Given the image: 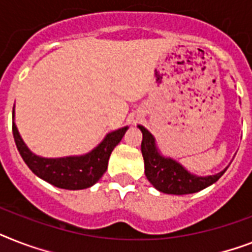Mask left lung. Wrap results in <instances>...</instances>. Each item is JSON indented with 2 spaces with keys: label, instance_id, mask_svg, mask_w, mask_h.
I'll return each mask as SVG.
<instances>
[{
  "label": "left lung",
  "instance_id": "8db88e82",
  "mask_svg": "<svg viewBox=\"0 0 252 252\" xmlns=\"http://www.w3.org/2000/svg\"><path fill=\"white\" fill-rule=\"evenodd\" d=\"M138 128L142 132L141 151L145 160V175L155 189H158L161 193L176 195L197 193L216 183L226 171L224 169L218 175L207 177L191 175L177 161L161 157L155 146L153 134L145 126H138Z\"/></svg>",
  "mask_w": 252,
  "mask_h": 252
}]
</instances>
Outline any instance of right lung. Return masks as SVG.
<instances>
[{
  "label": "right lung",
  "instance_id": "1",
  "mask_svg": "<svg viewBox=\"0 0 252 252\" xmlns=\"http://www.w3.org/2000/svg\"><path fill=\"white\" fill-rule=\"evenodd\" d=\"M14 118V108H13ZM128 126L108 133L106 138L94 150L81 157H67V158L46 159L32 154L13 122L14 141L26 164L40 179L46 183L67 190H80L91 188L101 179L106 172L108 159L116 145L122 141Z\"/></svg>",
  "mask_w": 252,
  "mask_h": 252
}]
</instances>
